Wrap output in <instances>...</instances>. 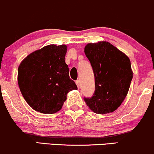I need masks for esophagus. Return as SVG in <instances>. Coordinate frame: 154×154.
<instances>
[{
    "label": "esophagus",
    "instance_id": "34e87169",
    "mask_svg": "<svg viewBox=\"0 0 154 154\" xmlns=\"http://www.w3.org/2000/svg\"><path fill=\"white\" fill-rule=\"evenodd\" d=\"M75 84H76L78 88H79V86H80V81H79V80H77L76 81H75Z\"/></svg>",
    "mask_w": 154,
    "mask_h": 154
}]
</instances>
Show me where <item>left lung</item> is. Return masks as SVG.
<instances>
[{
  "mask_svg": "<svg viewBox=\"0 0 154 154\" xmlns=\"http://www.w3.org/2000/svg\"><path fill=\"white\" fill-rule=\"evenodd\" d=\"M84 52L91 63L95 79L91 98H84L97 114L113 112L121 105L133 79L131 60L124 52L106 41L88 43Z\"/></svg>",
  "mask_w": 154,
  "mask_h": 154,
  "instance_id": "1",
  "label": "left lung"
}]
</instances>
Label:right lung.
<instances>
[{
    "label": "right lung",
    "instance_id": "obj_1",
    "mask_svg": "<svg viewBox=\"0 0 154 154\" xmlns=\"http://www.w3.org/2000/svg\"><path fill=\"white\" fill-rule=\"evenodd\" d=\"M66 45H49L36 50L20 63L18 84L27 104L44 114L60 111L67 94L78 89L69 77V68L65 62Z\"/></svg>",
    "mask_w": 154,
    "mask_h": 154
}]
</instances>
